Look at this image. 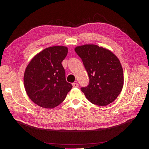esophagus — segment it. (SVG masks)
Masks as SVG:
<instances>
[{"label": "esophagus", "mask_w": 149, "mask_h": 149, "mask_svg": "<svg viewBox=\"0 0 149 149\" xmlns=\"http://www.w3.org/2000/svg\"><path fill=\"white\" fill-rule=\"evenodd\" d=\"M72 85H73V86L74 88H78L79 86V84L77 83H73V84H72Z\"/></svg>", "instance_id": "34e87169"}]
</instances>
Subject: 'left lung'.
I'll return each mask as SVG.
<instances>
[{
	"instance_id": "obj_1",
	"label": "left lung",
	"mask_w": 149,
	"mask_h": 149,
	"mask_svg": "<svg viewBox=\"0 0 149 149\" xmlns=\"http://www.w3.org/2000/svg\"><path fill=\"white\" fill-rule=\"evenodd\" d=\"M74 50L81 58L89 78V84L81 88L86 97L100 106L115 101L124 85L123 70L118 57L96 45H84Z\"/></svg>"
}]
</instances>
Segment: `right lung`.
<instances>
[{
  "mask_svg": "<svg viewBox=\"0 0 149 149\" xmlns=\"http://www.w3.org/2000/svg\"><path fill=\"white\" fill-rule=\"evenodd\" d=\"M68 48L55 46L36 55L26 66L24 76L26 94L36 104L53 108L61 104L73 86L68 83L61 63Z\"/></svg>",
  "mask_w": 149,
  "mask_h": 149,
  "instance_id": "obj_1",
  "label": "right lung"
}]
</instances>
